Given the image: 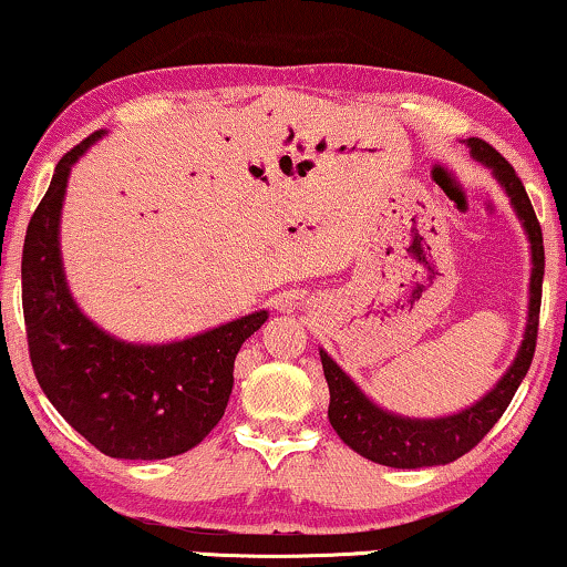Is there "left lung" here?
I'll return each mask as SVG.
<instances>
[{
  "label": "left lung",
  "mask_w": 567,
  "mask_h": 567,
  "mask_svg": "<svg viewBox=\"0 0 567 567\" xmlns=\"http://www.w3.org/2000/svg\"><path fill=\"white\" fill-rule=\"evenodd\" d=\"M467 150L476 163L492 171L502 192L507 194L509 205L518 215L526 239L530 244V284H528V320L518 354L502 373V379L481 396L478 402L467 404L465 410L452 412L444 417H408L400 412L383 410L337 365V360L320 349V362L331 391V404H328V421L333 431L349 450L389 467H431L446 465L452 460L463 457L471 452L494 423L499 421L502 412L513 402L520 381L526 379L530 360L536 349V331H539V307H542V281H544V239L542 226L536 220L534 207L523 188L520 178L515 176L513 165L499 155L494 146L481 138H467Z\"/></svg>",
  "instance_id": "left-lung-1"
}]
</instances>
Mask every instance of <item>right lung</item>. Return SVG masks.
Segmentation results:
<instances>
[{
    "label": "right lung",
    "mask_w": 567,
    "mask_h": 567,
    "mask_svg": "<svg viewBox=\"0 0 567 567\" xmlns=\"http://www.w3.org/2000/svg\"><path fill=\"white\" fill-rule=\"evenodd\" d=\"M104 136L91 134L54 167L23 244V316L39 386L65 421L117 460H165L218 425L234 360L268 310L167 344L117 339L81 310L65 278L60 218L73 165Z\"/></svg>",
    "instance_id": "1"
}]
</instances>
